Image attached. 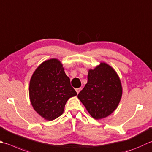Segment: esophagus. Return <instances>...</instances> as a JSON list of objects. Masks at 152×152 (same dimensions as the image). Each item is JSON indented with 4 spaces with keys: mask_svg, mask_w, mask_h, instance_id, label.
<instances>
[{
    "mask_svg": "<svg viewBox=\"0 0 152 152\" xmlns=\"http://www.w3.org/2000/svg\"><path fill=\"white\" fill-rule=\"evenodd\" d=\"M80 90H81V88H76V91L77 92V94H79V92L80 91Z\"/></svg>",
    "mask_w": 152,
    "mask_h": 152,
    "instance_id": "34e87169",
    "label": "esophagus"
}]
</instances>
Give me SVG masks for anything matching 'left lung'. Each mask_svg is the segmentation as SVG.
Wrapping results in <instances>:
<instances>
[{
	"mask_svg": "<svg viewBox=\"0 0 152 152\" xmlns=\"http://www.w3.org/2000/svg\"><path fill=\"white\" fill-rule=\"evenodd\" d=\"M122 93L117 74L107 64L101 63L95 69L89 70L88 83L78 97L92 117L101 119L117 109Z\"/></svg>",
	"mask_w": 152,
	"mask_h": 152,
	"instance_id": "obj_1",
	"label": "left lung"
}]
</instances>
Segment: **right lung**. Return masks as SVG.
Listing matches in <instances>:
<instances>
[{"label":"right lung","mask_w":152,"mask_h":152,"mask_svg":"<svg viewBox=\"0 0 152 152\" xmlns=\"http://www.w3.org/2000/svg\"><path fill=\"white\" fill-rule=\"evenodd\" d=\"M29 94L35 111L48 121L60 117L68 99L77 95L62 64L56 58L43 62L35 70Z\"/></svg>","instance_id":"right-lung-1"}]
</instances>
